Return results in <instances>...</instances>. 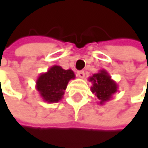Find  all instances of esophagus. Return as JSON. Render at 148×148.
<instances>
[{
  "label": "esophagus",
  "instance_id": "esophagus-1",
  "mask_svg": "<svg viewBox=\"0 0 148 148\" xmlns=\"http://www.w3.org/2000/svg\"><path fill=\"white\" fill-rule=\"evenodd\" d=\"M77 76H78L79 78H84V76H85L84 72H83V71H78V72H77Z\"/></svg>",
  "mask_w": 148,
  "mask_h": 148
}]
</instances>
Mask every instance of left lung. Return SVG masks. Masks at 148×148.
Instances as JSON below:
<instances>
[{
  "label": "left lung",
  "instance_id": "obj_1",
  "mask_svg": "<svg viewBox=\"0 0 148 148\" xmlns=\"http://www.w3.org/2000/svg\"><path fill=\"white\" fill-rule=\"evenodd\" d=\"M89 81L92 83L90 90L98 98L99 105H104L112 99L113 95L118 91L117 83L105 69L99 70L98 73L89 77Z\"/></svg>",
  "mask_w": 148,
  "mask_h": 148
}]
</instances>
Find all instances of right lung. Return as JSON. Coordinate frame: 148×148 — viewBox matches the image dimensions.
<instances>
[{"mask_svg": "<svg viewBox=\"0 0 148 148\" xmlns=\"http://www.w3.org/2000/svg\"><path fill=\"white\" fill-rule=\"evenodd\" d=\"M75 78L71 69H63L60 66H52L46 73H41L37 80L35 88L43 101L58 103L62 99L70 80Z\"/></svg>", "mask_w": 148, "mask_h": 148, "instance_id": "1", "label": "right lung"}]
</instances>
